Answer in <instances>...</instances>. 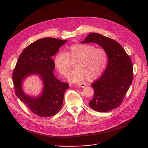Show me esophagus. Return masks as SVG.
<instances>
[{
    "instance_id": "esophagus-1",
    "label": "esophagus",
    "mask_w": 148,
    "mask_h": 148,
    "mask_svg": "<svg viewBox=\"0 0 148 148\" xmlns=\"http://www.w3.org/2000/svg\"><path fill=\"white\" fill-rule=\"evenodd\" d=\"M77 85L81 87V88H84L85 86V85H86L85 84H82V83H78V84H77Z\"/></svg>"
}]
</instances>
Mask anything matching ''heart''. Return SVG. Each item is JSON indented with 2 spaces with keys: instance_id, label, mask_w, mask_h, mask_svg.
Masks as SVG:
<instances>
[{
  "instance_id": "b5f03b06",
  "label": "heart",
  "mask_w": 148,
  "mask_h": 148,
  "mask_svg": "<svg viewBox=\"0 0 148 148\" xmlns=\"http://www.w3.org/2000/svg\"><path fill=\"white\" fill-rule=\"evenodd\" d=\"M76 69L68 76L71 82H79L85 78L93 80L103 72L108 62V55L102 48L88 44L76 43L70 46L65 53H58L54 59V65L59 73L66 76L71 70L72 62Z\"/></svg>"
}]
</instances>
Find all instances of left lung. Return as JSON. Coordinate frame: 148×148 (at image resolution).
<instances>
[{
  "label": "left lung",
  "mask_w": 148,
  "mask_h": 148,
  "mask_svg": "<svg viewBox=\"0 0 148 148\" xmlns=\"http://www.w3.org/2000/svg\"><path fill=\"white\" fill-rule=\"evenodd\" d=\"M90 42L99 44L106 50L108 63L101 77L91 85L94 96L89 106L97 112H108L122 103L132 84V62L122 46L109 38L90 33L82 42Z\"/></svg>",
  "instance_id": "obj_1"
}]
</instances>
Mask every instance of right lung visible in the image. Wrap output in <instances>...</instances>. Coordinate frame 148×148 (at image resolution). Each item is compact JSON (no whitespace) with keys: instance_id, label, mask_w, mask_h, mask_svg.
Returning <instances> with one entry per match:
<instances>
[{"instance_id":"1","label":"right lung","mask_w":148,"mask_h":148,"mask_svg":"<svg viewBox=\"0 0 148 148\" xmlns=\"http://www.w3.org/2000/svg\"><path fill=\"white\" fill-rule=\"evenodd\" d=\"M67 40L52 38L40 39L31 43L22 52L12 74L16 95L36 115L48 117L61 109L65 91L69 84L55 77L53 60L51 58ZM38 74L44 86L42 95L35 98L27 95L22 88V82L28 75Z\"/></svg>"}]
</instances>
